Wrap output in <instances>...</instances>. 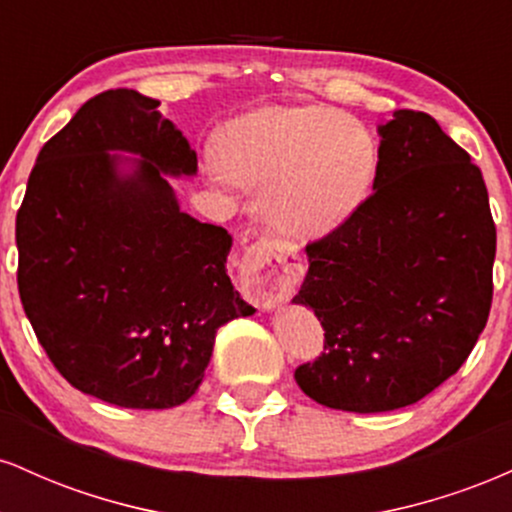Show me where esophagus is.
<instances>
[{
    "instance_id": "34e87169",
    "label": "esophagus",
    "mask_w": 512,
    "mask_h": 512,
    "mask_svg": "<svg viewBox=\"0 0 512 512\" xmlns=\"http://www.w3.org/2000/svg\"><path fill=\"white\" fill-rule=\"evenodd\" d=\"M240 279L252 303L274 308L291 296L293 286L301 279V267L289 245L274 238H260L245 250Z\"/></svg>"
}]
</instances>
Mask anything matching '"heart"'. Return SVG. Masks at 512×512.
Segmentation results:
<instances>
[{
    "label": "heart",
    "mask_w": 512,
    "mask_h": 512,
    "mask_svg": "<svg viewBox=\"0 0 512 512\" xmlns=\"http://www.w3.org/2000/svg\"><path fill=\"white\" fill-rule=\"evenodd\" d=\"M216 154L236 185L264 192L262 211L289 238H322L361 207L378 173L373 134L342 110L269 105L228 122Z\"/></svg>",
    "instance_id": "1"
}]
</instances>
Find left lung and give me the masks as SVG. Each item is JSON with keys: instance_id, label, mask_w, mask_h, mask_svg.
Masks as SVG:
<instances>
[{"instance_id": "1", "label": "left lung", "mask_w": 512, "mask_h": 512, "mask_svg": "<svg viewBox=\"0 0 512 512\" xmlns=\"http://www.w3.org/2000/svg\"><path fill=\"white\" fill-rule=\"evenodd\" d=\"M373 195L305 245L293 298L313 308L325 351L296 383L330 409L378 414L455 375L489 320L496 223L481 170L431 115L378 127Z\"/></svg>"}]
</instances>
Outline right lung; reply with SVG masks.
<instances>
[{
	"mask_svg": "<svg viewBox=\"0 0 512 512\" xmlns=\"http://www.w3.org/2000/svg\"><path fill=\"white\" fill-rule=\"evenodd\" d=\"M158 101L93 96L40 149L16 214L19 296L35 337L76 390L125 409L197 392L216 330L255 313L226 274V228L180 211L168 175L197 154ZM108 150L142 155L128 159Z\"/></svg>",
	"mask_w": 512,
	"mask_h": 512,
	"instance_id": "right-lung-1",
	"label": "right lung"
}]
</instances>
